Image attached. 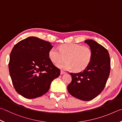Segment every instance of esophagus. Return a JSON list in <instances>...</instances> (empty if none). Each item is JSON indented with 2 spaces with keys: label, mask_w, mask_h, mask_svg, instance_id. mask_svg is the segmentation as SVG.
Instances as JSON below:
<instances>
[{
  "label": "esophagus",
  "mask_w": 122,
  "mask_h": 122,
  "mask_svg": "<svg viewBox=\"0 0 122 122\" xmlns=\"http://www.w3.org/2000/svg\"><path fill=\"white\" fill-rule=\"evenodd\" d=\"M66 72H65V71H61V72H60V74L61 75H63V74H66Z\"/></svg>",
  "instance_id": "1"
}]
</instances>
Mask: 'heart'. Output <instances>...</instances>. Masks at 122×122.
<instances>
[{
  "mask_svg": "<svg viewBox=\"0 0 122 122\" xmlns=\"http://www.w3.org/2000/svg\"><path fill=\"white\" fill-rule=\"evenodd\" d=\"M59 49L60 52L55 48H52L48 52V56L55 64L59 63L66 58L67 62L57 65L62 69L82 71L88 67L92 60L93 53L88 46L70 43L60 46Z\"/></svg>",
  "mask_w": 122,
  "mask_h": 122,
  "instance_id": "obj_1",
  "label": "heart"
}]
</instances>
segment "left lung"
Here are the masks:
<instances>
[{
  "instance_id": "left-lung-1",
  "label": "left lung",
  "mask_w": 122,
  "mask_h": 122,
  "mask_svg": "<svg viewBox=\"0 0 122 122\" xmlns=\"http://www.w3.org/2000/svg\"><path fill=\"white\" fill-rule=\"evenodd\" d=\"M93 53L90 65L83 71L70 73L72 81L68 85L69 93L78 99L90 101L103 90L109 76L110 59L107 49L91 39L85 41Z\"/></svg>"
}]
</instances>
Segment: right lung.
Segmentation results:
<instances>
[{"label": "right lung", "instance_id": "obj_1", "mask_svg": "<svg viewBox=\"0 0 122 122\" xmlns=\"http://www.w3.org/2000/svg\"><path fill=\"white\" fill-rule=\"evenodd\" d=\"M53 47L50 42L32 36L13 47L8 64L10 74L16 91L24 98L43 96L60 76V70L48 56Z\"/></svg>", "mask_w": 122, "mask_h": 122}]
</instances>
